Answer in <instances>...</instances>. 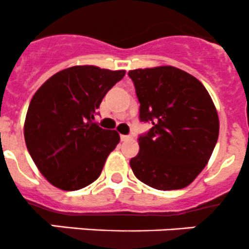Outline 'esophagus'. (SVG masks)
<instances>
[{"label": "esophagus", "instance_id": "34e87169", "mask_svg": "<svg viewBox=\"0 0 249 249\" xmlns=\"http://www.w3.org/2000/svg\"><path fill=\"white\" fill-rule=\"evenodd\" d=\"M132 135H124V134H121V140L122 142H128V140H132Z\"/></svg>", "mask_w": 249, "mask_h": 249}]
</instances>
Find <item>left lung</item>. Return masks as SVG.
Here are the masks:
<instances>
[{"label": "left lung", "mask_w": 249, "mask_h": 249, "mask_svg": "<svg viewBox=\"0 0 249 249\" xmlns=\"http://www.w3.org/2000/svg\"><path fill=\"white\" fill-rule=\"evenodd\" d=\"M128 76L140 103V122L151 124L138 138L133 173L157 190L185 188L205 168L218 140L211 95L197 78L173 66L130 70Z\"/></svg>", "instance_id": "left-lung-1"}]
</instances>
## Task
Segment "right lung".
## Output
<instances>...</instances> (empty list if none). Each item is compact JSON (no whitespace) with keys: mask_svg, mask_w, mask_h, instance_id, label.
Returning <instances> with one entry per match:
<instances>
[{"mask_svg":"<svg viewBox=\"0 0 249 249\" xmlns=\"http://www.w3.org/2000/svg\"><path fill=\"white\" fill-rule=\"evenodd\" d=\"M124 73L72 66L52 76L35 93L24 137L31 159L52 185L75 191L99 178L120 135L93 120L103 98Z\"/></svg>","mask_w":249,"mask_h":249,"instance_id":"obj_1","label":"right lung"}]
</instances>
